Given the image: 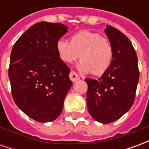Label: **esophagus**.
I'll return each mask as SVG.
<instances>
[{
	"mask_svg": "<svg viewBox=\"0 0 149 149\" xmlns=\"http://www.w3.org/2000/svg\"><path fill=\"white\" fill-rule=\"evenodd\" d=\"M69 78H70V80H71L72 82H77V81L80 80L79 75L74 71L70 72V73H69Z\"/></svg>",
	"mask_w": 149,
	"mask_h": 149,
	"instance_id": "obj_1",
	"label": "esophagus"
}]
</instances>
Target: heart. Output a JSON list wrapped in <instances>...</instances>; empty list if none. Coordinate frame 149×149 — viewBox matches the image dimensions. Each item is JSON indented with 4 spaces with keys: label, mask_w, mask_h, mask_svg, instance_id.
<instances>
[{
    "label": "heart",
    "mask_w": 149,
    "mask_h": 149,
    "mask_svg": "<svg viewBox=\"0 0 149 149\" xmlns=\"http://www.w3.org/2000/svg\"><path fill=\"white\" fill-rule=\"evenodd\" d=\"M56 51L62 61L71 64L80 57L79 70L95 76L108 70L113 57V49L109 40L90 31H81L72 35L70 42L59 40Z\"/></svg>",
    "instance_id": "b5f03b06"
}]
</instances>
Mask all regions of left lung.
<instances>
[{"label": "left lung", "mask_w": 149, "mask_h": 149, "mask_svg": "<svg viewBox=\"0 0 149 149\" xmlns=\"http://www.w3.org/2000/svg\"><path fill=\"white\" fill-rule=\"evenodd\" d=\"M113 57L109 68L98 80L86 78L87 105L97 121L109 124L130 109L134 102L140 72L137 56L131 41L116 28L107 25Z\"/></svg>", "instance_id": "1"}]
</instances>
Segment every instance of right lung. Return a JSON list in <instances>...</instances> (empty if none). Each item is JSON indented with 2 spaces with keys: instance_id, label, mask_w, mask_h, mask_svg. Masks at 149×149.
<instances>
[{
  "instance_id": "obj_1",
  "label": "right lung",
  "mask_w": 149,
  "mask_h": 149,
  "mask_svg": "<svg viewBox=\"0 0 149 149\" xmlns=\"http://www.w3.org/2000/svg\"><path fill=\"white\" fill-rule=\"evenodd\" d=\"M68 32L61 23L38 22L13 47L8 68L12 95L30 118L50 122L61 114L72 82L70 68L60 59L56 42Z\"/></svg>"
}]
</instances>
